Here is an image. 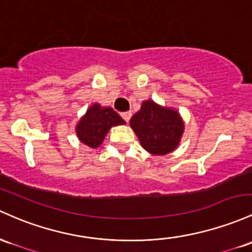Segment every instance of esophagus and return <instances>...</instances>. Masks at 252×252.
Masks as SVG:
<instances>
[{"label": "esophagus", "instance_id": "34e87169", "mask_svg": "<svg viewBox=\"0 0 252 252\" xmlns=\"http://www.w3.org/2000/svg\"><path fill=\"white\" fill-rule=\"evenodd\" d=\"M122 117H123V120L128 123L129 120H130V117H131V112H123L122 113Z\"/></svg>", "mask_w": 252, "mask_h": 252}]
</instances>
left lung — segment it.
Returning <instances> with one entry per match:
<instances>
[{"label": "left lung", "instance_id": "left-lung-1", "mask_svg": "<svg viewBox=\"0 0 252 252\" xmlns=\"http://www.w3.org/2000/svg\"><path fill=\"white\" fill-rule=\"evenodd\" d=\"M130 126L143 149L154 156L175 151L184 132V122L179 112L152 99L141 104V109L131 117Z\"/></svg>", "mask_w": 252, "mask_h": 252}]
</instances>
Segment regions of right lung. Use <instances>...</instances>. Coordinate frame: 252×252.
<instances>
[{
	"label": "right lung",
	"instance_id": "right-lung-1",
	"mask_svg": "<svg viewBox=\"0 0 252 252\" xmlns=\"http://www.w3.org/2000/svg\"><path fill=\"white\" fill-rule=\"evenodd\" d=\"M126 124L123 118L112 107L91 105L75 126L77 139L91 148H98L103 143L112 126Z\"/></svg>",
	"mask_w": 252,
	"mask_h": 252
}]
</instances>
